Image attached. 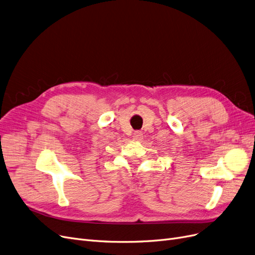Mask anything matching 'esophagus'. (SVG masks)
I'll return each instance as SVG.
<instances>
[{"label":"esophagus","mask_w":255,"mask_h":255,"mask_svg":"<svg viewBox=\"0 0 255 255\" xmlns=\"http://www.w3.org/2000/svg\"><path fill=\"white\" fill-rule=\"evenodd\" d=\"M133 137H134L135 140L143 139V133L140 132V131H135V132L133 133Z\"/></svg>","instance_id":"1"}]
</instances>
